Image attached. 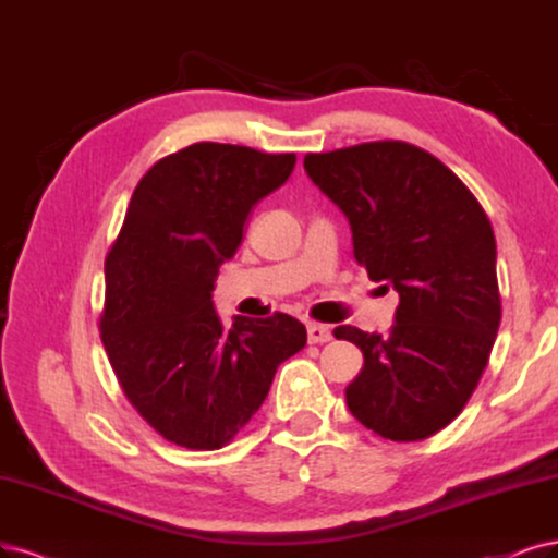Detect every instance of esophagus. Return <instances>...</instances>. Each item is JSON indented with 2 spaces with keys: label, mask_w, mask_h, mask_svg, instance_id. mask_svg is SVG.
<instances>
[{
  "label": "esophagus",
  "mask_w": 558,
  "mask_h": 558,
  "mask_svg": "<svg viewBox=\"0 0 558 558\" xmlns=\"http://www.w3.org/2000/svg\"><path fill=\"white\" fill-rule=\"evenodd\" d=\"M333 338L331 326L317 324V322H307V342L311 344H324Z\"/></svg>",
  "instance_id": "1"
}]
</instances>
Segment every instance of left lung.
Wrapping results in <instances>:
<instances>
[{
	"label": "left lung",
	"mask_w": 558,
	"mask_h": 558,
	"mask_svg": "<svg viewBox=\"0 0 558 558\" xmlns=\"http://www.w3.org/2000/svg\"><path fill=\"white\" fill-rule=\"evenodd\" d=\"M303 168L352 227L354 257L400 294L386 336L338 326L363 352L347 407L390 441L444 429L469 402L501 324L497 241L478 199L407 142L307 154Z\"/></svg>",
	"instance_id": "left-lung-1"
}]
</instances>
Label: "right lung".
I'll return each instance as SVG.
<instances>
[{"mask_svg":"<svg viewBox=\"0 0 558 558\" xmlns=\"http://www.w3.org/2000/svg\"><path fill=\"white\" fill-rule=\"evenodd\" d=\"M294 165V154L197 142L158 160L131 197L106 259L100 340L131 404L177 446L232 441L278 365L305 347L299 319L234 315L225 324L211 299L247 216Z\"/></svg>","mask_w":558,"mask_h":558,"instance_id":"1","label":"right lung"}]
</instances>
